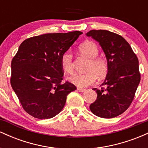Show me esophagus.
<instances>
[{
  "mask_svg": "<svg viewBox=\"0 0 148 148\" xmlns=\"http://www.w3.org/2000/svg\"><path fill=\"white\" fill-rule=\"evenodd\" d=\"M77 90H79V92H84L86 91V89H84V88H78Z\"/></svg>",
  "mask_w": 148,
  "mask_h": 148,
  "instance_id": "1",
  "label": "esophagus"
}]
</instances>
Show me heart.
I'll return each instance as SVG.
<instances>
[{"mask_svg": "<svg viewBox=\"0 0 148 148\" xmlns=\"http://www.w3.org/2000/svg\"><path fill=\"white\" fill-rule=\"evenodd\" d=\"M82 55L90 59L86 74H74L69 77V81L79 88H86L96 81L97 76L103 78L106 75L108 65L106 60L102 58L97 57L99 52L97 46L92 41H86L79 47ZM60 65L66 73H72L74 69L72 56L70 51H67L60 57Z\"/></svg>", "mask_w": 148, "mask_h": 148, "instance_id": "b5f03b06", "label": "heart"}]
</instances>
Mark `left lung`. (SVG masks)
<instances>
[{"instance_id":"8db88e82","label":"left lung","mask_w":148,"mask_h":148,"mask_svg":"<svg viewBox=\"0 0 148 148\" xmlns=\"http://www.w3.org/2000/svg\"><path fill=\"white\" fill-rule=\"evenodd\" d=\"M99 42L108 70L96 101L90 105L93 114L113 118L124 113L133 101L140 81L138 60L130 44L118 34L106 30H92L86 34Z\"/></svg>"}]
</instances>
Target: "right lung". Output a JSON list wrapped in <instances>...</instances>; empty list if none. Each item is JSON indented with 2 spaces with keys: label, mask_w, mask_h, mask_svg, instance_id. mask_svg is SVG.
Here are the masks:
<instances>
[{
  "label": "right lung",
  "mask_w": 148,
  "mask_h": 148,
  "mask_svg": "<svg viewBox=\"0 0 148 148\" xmlns=\"http://www.w3.org/2000/svg\"><path fill=\"white\" fill-rule=\"evenodd\" d=\"M83 33H47L27 39L19 46L11 63L12 88L23 109L38 119L58 114L67 96L76 89L62 84L60 57Z\"/></svg>",
  "instance_id": "obj_1"
}]
</instances>
